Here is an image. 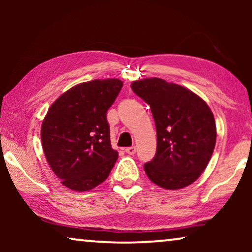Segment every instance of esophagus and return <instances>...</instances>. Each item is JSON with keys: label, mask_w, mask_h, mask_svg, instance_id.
I'll return each mask as SVG.
<instances>
[{"label": "esophagus", "mask_w": 252, "mask_h": 252, "mask_svg": "<svg viewBox=\"0 0 252 252\" xmlns=\"http://www.w3.org/2000/svg\"><path fill=\"white\" fill-rule=\"evenodd\" d=\"M125 151L129 155H134L136 153V148L135 147H128V148H126Z\"/></svg>", "instance_id": "1"}]
</instances>
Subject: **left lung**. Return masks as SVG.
<instances>
[{"instance_id": "1", "label": "left lung", "mask_w": 252, "mask_h": 252, "mask_svg": "<svg viewBox=\"0 0 252 252\" xmlns=\"http://www.w3.org/2000/svg\"><path fill=\"white\" fill-rule=\"evenodd\" d=\"M130 88L150 105L157 132L156 155L144 171L154 184L181 189L197 180L216 146V122L203 99L159 78L134 81Z\"/></svg>"}]
</instances>
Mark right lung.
<instances>
[{"label": "right lung", "instance_id": "1", "mask_svg": "<svg viewBox=\"0 0 252 252\" xmlns=\"http://www.w3.org/2000/svg\"><path fill=\"white\" fill-rule=\"evenodd\" d=\"M122 87L119 79L82 82L48 110L41 126L43 153L65 187L91 190L115 166L118 153L111 148L106 112Z\"/></svg>", "mask_w": 252, "mask_h": 252}]
</instances>
